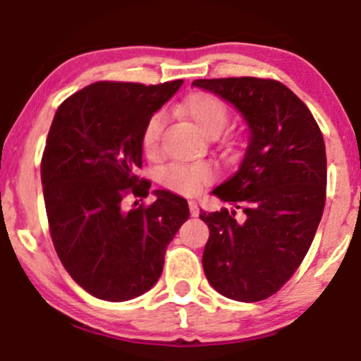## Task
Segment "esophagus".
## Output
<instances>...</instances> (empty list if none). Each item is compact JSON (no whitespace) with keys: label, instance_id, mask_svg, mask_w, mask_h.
I'll return each instance as SVG.
<instances>
[{"label":"esophagus","instance_id":"esophagus-1","mask_svg":"<svg viewBox=\"0 0 361 361\" xmlns=\"http://www.w3.org/2000/svg\"><path fill=\"white\" fill-rule=\"evenodd\" d=\"M188 207H190V214H192V217H197V215L200 214V210H198V205L195 204L193 200L188 202Z\"/></svg>","mask_w":361,"mask_h":361}]
</instances>
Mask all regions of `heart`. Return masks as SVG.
I'll return each mask as SVG.
<instances>
[{
  "label": "heart",
  "instance_id": "obj_1",
  "mask_svg": "<svg viewBox=\"0 0 361 361\" xmlns=\"http://www.w3.org/2000/svg\"><path fill=\"white\" fill-rule=\"evenodd\" d=\"M183 111L193 120L195 126L209 135H217L229 120V106L217 94L197 91L183 103ZM163 111H157L147 120L142 130V151L151 159L161 152V134L164 128ZM217 169L205 161L197 163H173L159 173L161 185L181 195H197L205 185L212 183Z\"/></svg>",
  "mask_w": 361,
  "mask_h": 361
}]
</instances>
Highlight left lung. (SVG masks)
Segmentation results:
<instances>
[{
  "label": "left lung",
  "instance_id": "obj_1",
  "mask_svg": "<svg viewBox=\"0 0 361 361\" xmlns=\"http://www.w3.org/2000/svg\"><path fill=\"white\" fill-rule=\"evenodd\" d=\"M241 111L250 142L238 173L214 190L241 209L204 212L209 226L202 264L224 297L258 302L292 279L307 255L326 204V147L305 103L275 80H195Z\"/></svg>",
  "mask_w": 361,
  "mask_h": 361
}]
</instances>
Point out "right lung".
Instances as JSON below:
<instances>
[{
	"mask_svg": "<svg viewBox=\"0 0 361 361\" xmlns=\"http://www.w3.org/2000/svg\"><path fill=\"white\" fill-rule=\"evenodd\" d=\"M181 82L98 81L54 115L40 164L49 231L62 267L97 299L123 302L147 292L190 217L185 198L168 190H156L147 207H122L128 195H149L151 181L135 175L142 130Z\"/></svg>",
	"mask_w": 361,
	"mask_h": 361,
	"instance_id": "add662e5",
	"label": "right lung"
}]
</instances>
